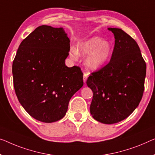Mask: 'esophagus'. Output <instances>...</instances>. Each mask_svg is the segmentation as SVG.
I'll use <instances>...</instances> for the list:
<instances>
[{
    "label": "esophagus",
    "mask_w": 155,
    "mask_h": 155,
    "mask_svg": "<svg viewBox=\"0 0 155 155\" xmlns=\"http://www.w3.org/2000/svg\"><path fill=\"white\" fill-rule=\"evenodd\" d=\"M87 77H88V74H87L86 72H84V83L86 82Z\"/></svg>",
    "instance_id": "1"
}]
</instances>
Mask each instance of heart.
I'll list each match as a JSON object with an SVG mask.
<instances>
[{
    "label": "heart",
    "mask_w": 155,
    "mask_h": 155,
    "mask_svg": "<svg viewBox=\"0 0 155 155\" xmlns=\"http://www.w3.org/2000/svg\"><path fill=\"white\" fill-rule=\"evenodd\" d=\"M112 51L113 46L110 41H103L101 38L95 36L79 44L77 49L71 48L70 55L73 59H77L78 54L90 55L85 62L87 68L92 71H97L107 63Z\"/></svg>",
    "instance_id": "1"
}]
</instances>
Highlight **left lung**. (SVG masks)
<instances>
[{"label": "left lung", "mask_w": 155, "mask_h": 155, "mask_svg": "<svg viewBox=\"0 0 155 155\" xmlns=\"http://www.w3.org/2000/svg\"><path fill=\"white\" fill-rule=\"evenodd\" d=\"M115 38L111 58L91 73L86 84L93 97L92 116L104 124L119 122L132 114L144 91L146 64L134 39L122 29L108 28Z\"/></svg>", "instance_id": "left-lung-1"}]
</instances>
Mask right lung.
Instances as JSON below:
<instances>
[{"mask_svg":"<svg viewBox=\"0 0 155 155\" xmlns=\"http://www.w3.org/2000/svg\"><path fill=\"white\" fill-rule=\"evenodd\" d=\"M70 40L63 28L40 26L20 44L12 64L15 93L28 114L43 122L63 118L84 85L77 66L68 68Z\"/></svg>","mask_w":155,"mask_h":155,"instance_id":"add662e5","label":"right lung"}]
</instances>
